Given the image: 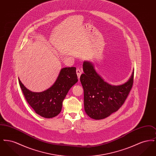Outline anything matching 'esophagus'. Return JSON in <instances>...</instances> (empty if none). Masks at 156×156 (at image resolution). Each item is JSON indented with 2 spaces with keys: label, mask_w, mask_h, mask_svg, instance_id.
Wrapping results in <instances>:
<instances>
[{
  "label": "esophagus",
  "mask_w": 156,
  "mask_h": 156,
  "mask_svg": "<svg viewBox=\"0 0 156 156\" xmlns=\"http://www.w3.org/2000/svg\"><path fill=\"white\" fill-rule=\"evenodd\" d=\"M76 72V75H77V76H78V79H80V76H81V75L82 74L81 70L80 69H79V68H77Z\"/></svg>",
  "instance_id": "1"
}]
</instances>
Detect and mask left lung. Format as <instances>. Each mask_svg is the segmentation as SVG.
I'll use <instances>...</instances> for the list:
<instances>
[{
    "mask_svg": "<svg viewBox=\"0 0 156 156\" xmlns=\"http://www.w3.org/2000/svg\"><path fill=\"white\" fill-rule=\"evenodd\" d=\"M80 81L84 92V109L92 119H103L117 111L124 104L133 83L134 69L130 78L119 85L104 80L89 61L83 62Z\"/></svg>",
    "mask_w": 156,
    "mask_h": 156,
    "instance_id": "8db88e82",
    "label": "left lung"
}]
</instances>
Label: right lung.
I'll use <instances>...</instances> for the list:
<instances>
[{
    "instance_id": "obj_1",
    "label": "right lung",
    "mask_w": 156,
    "mask_h": 156,
    "mask_svg": "<svg viewBox=\"0 0 156 156\" xmlns=\"http://www.w3.org/2000/svg\"><path fill=\"white\" fill-rule=\"evenodd\" d=\"M78 81L75 67L63 68L51 87L43 92H35L27 89L19 78L27 102L37 114L45 118H52L59 114L67 93Z\"/></svg>"
}]
</instances>
